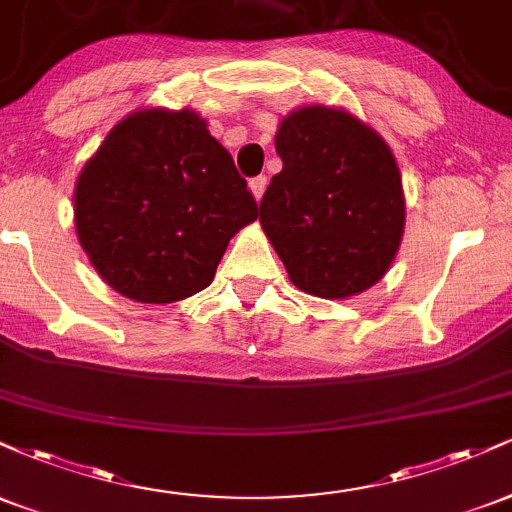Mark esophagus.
<instances>
[{
	"instance_id": "1",
	"label": "esophagus",
	"mask_w": 512,
	"mask_h": 512,
	"mask_svg": "<svg viewBox=\"0 0 512 512\" xmlns=\"http://www.w3.org/2000/svg\"><path fill=\"white\" fill-rule=\"evenodd\" d=\"M264 190H267V178H264V175H257V178L250 180V192H252V197L257 199V202L262 199Z\"/></svg>"
}]
</instances>
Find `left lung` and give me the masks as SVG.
<instances>
[{"mask_svg":"<svg viewBox=\"0 0 512 512\" xmlns=\"http://www.w3.org/2000/svg\"><path fill=\"white\" fill-rule=\"evenodd\" d=\"M281 173L260 223L293 286L349 298L383 279L404 233L402 175L385 139L346 110L308 105L276 129Z\"/></svg>","mask_w":512,"mask_h":512,"instance_id":"left-lung-1","label":"left lung"}]
</instances>
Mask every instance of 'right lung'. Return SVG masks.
<instances>
[{
    "mask_svg": "<svg viewBox=\"0 0 512 512\" xmlns=\"http://www.w3.org/2000/svg\"><path fill=\"white\" fill-rule=\"evenodd\" d=\"M255 219L248 182L190 108L117 122L74 190L76 238L93 269L139 303L207 289L228 240Z\"/></svg>",
    "mask_w": 512,
    "mask_h": 512,
    "instance_id": "add662e5",
    "label": "right lung"
}]
</instances>
